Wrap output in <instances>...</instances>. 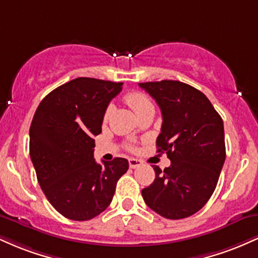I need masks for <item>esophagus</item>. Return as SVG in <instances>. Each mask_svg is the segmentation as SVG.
<instances>
[{"instance_id":"esophagus-1","label":"esophagus","mask_w":258,"mask_h":258,"mask_svg":"<svg viewBox=\"0 0 258 258\" xmlns=\"http://www.w3.org/2000/svg\"><path fill=\"white\" fill-rule=\"evenodd\" d=\"M128 164H130V167L131 168H137L142 165V161L138 159H135V158H131L128 160Z\"/></svg>"}]
</instances>
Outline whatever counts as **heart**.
Listing matches in <instances>:
<instances>
[{
  "label": "heart",
  "instance_id": "obj_1",
  "mask_svg": "<svg viewBox=\"0 0 258 258\" xmlns=\"http://www.w3.org/2000/svg\"><path fill=\"white\" fill-rule=\"evenodd\" d=\"M125 102L131 106V109L136 112V115L141 114L142 111L147 110L149 108H154L153 103L150 102V99L148 98L146 94L141 93V92H131V93L126 94L125 96ZM109 115V110L106 111L105 116Z\"/></svg>",
  "mask_w": 258,
  "mask_h": 258
}]
</instances>
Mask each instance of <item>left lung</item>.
<instances>
[{
	"mask_svg": "<svg viewBox=\"0 0 258 258\" xmlns=\"http://www.w3.org/2000/svg\"><path fill=\"white\" fill-rule=\"evenodd\" d=\"M138 85L160 106L156 147L171 160L164 171L153 167L155 179L142 197L162 217H189L209 201L220 178L226 160L223 121L205 94L191 86L173 80Z\"/></svg>",
	"mask_w": 258,
	"mask_h": 258,
	"instance_id": "1",
	"label": "left lung"
}]
</instances>
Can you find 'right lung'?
<instances>
[{"mask_svg":"<svg viewBox=\"0 0 258 258\" xmlns=\"http://www.w3.org/2000/svg\"><path fill=\"white\" fill-rule=\"evenodd\" d=\"M122 82L78 78L47 94L30 126V158L38 184L64 217L88 221L110 205L128 161L97 164L94 136L102 132L110 100Z\"/></svg>","mask_w":258,"mask_h":258,"instance_id":"add662e5","label":"right lung"}]
</instances>
